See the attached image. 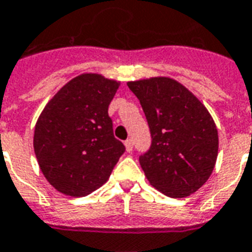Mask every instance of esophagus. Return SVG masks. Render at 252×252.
I'll return each mask as SVG.
<instances>
[{"label":"esophagus","mask_w":252,"mask_h":252,"mask_svg":"<svg viewBox=\"0 0 252 252\" xmlns=\"http://www.w3.org/2000/svg\"><path fill=\"white\" fill-rule=\"evenodd\" d=\"M124 144H126V151H128V152H131V151L133 150V141H132L131 139L126 140V143H124Z\"/></svg>","instance_id":"34e87169"}]
</instances>
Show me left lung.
<instances>
[{"instance_id": "obj_1", "label": "left lung", "mask_w": 252, "mask_h": 252, "mask_svg": "<svg viewBox=\"0 0 252 252\" xmlns=\"http://www.w3.org/2000/svg\"><path fill=\"white\" fill-rule=\"evenodd\" d=\"M144 111L150 150L139 161L152 186L169 197H184L206 183L218 156V129L206 107L168 77L128 83Z\"/></svg>"}]
</instances>
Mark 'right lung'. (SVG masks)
<instances>
[{"instance_id": "obj_1", "label": "right lung", "mask_w": 252, "mask_h": 252, "mask_svg": "<svg viewBox=\"0 0 252 252\" xmlns=\"http://www.w3.org/2000/svg\"><path fill=\"white\" fill-rule=\"evenodd\" d=\"M119 83L81 74L56 93L38 117L34 154L46 180L69 196L105 183L126 147L113 136L108 107Z\"/></svg>"}]
</instances>
